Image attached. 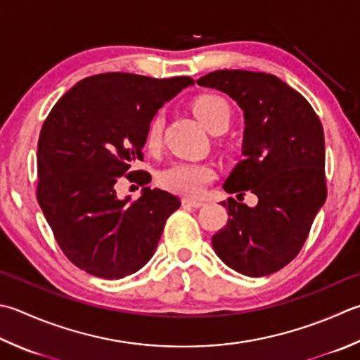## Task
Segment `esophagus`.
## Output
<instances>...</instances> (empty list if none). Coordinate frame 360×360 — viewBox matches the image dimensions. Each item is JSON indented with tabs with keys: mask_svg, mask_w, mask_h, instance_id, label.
Instances as JSON below:
<instances>
[{
	"mask_svg": "<svg viewBox=\"0 0 360 360\" xmlns=\"http://www.w3.org/2000/svg\"><path fill=\"white\" fill-rule=\"evenodd\" d=\"M181 203H183V205H185V207H193V208H200V207L205 205V202L198 200V199H188V198L183 199Z\"/></svg>",
	"mask_w": 360,
	"mask_h": 360,
	"instance_id": "obj_1",
	"label": "esophagus"
}]
</instances>
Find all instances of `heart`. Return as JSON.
<instances>
[{"instance_id": "1", "label": "heart", "mask_w": 360, "mask_h": 360, "mask_svg": "<svg viewBox=\"0 0 360 360\" xmlns=\"http://www.w3.org/2000/svg\"><path fill=\"white\" fill-rule=\"evenodd\" d=\"M191 108L195 117L208 128V131L214 134L227 131L232 124V106L226 98L216 94H203L193 101ZM162 130H165V116L162 112H155L148 120L146 130V144L150 150L161 146ZM214 177V167L208 162L175 161L158 174V183L172 193L198 195Z\"/></svg>"}]
</instances>
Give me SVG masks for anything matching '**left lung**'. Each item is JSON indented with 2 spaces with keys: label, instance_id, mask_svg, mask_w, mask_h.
Returning <instances> with one entry per match:
<instances>
[{
  "label": "left lung",
  "instance_id": "1",
  "mask_svg": "<svg viewBox=\"0 0 360 360\" xmlns=\"http://www.w3.org/2000/svg\"><path fill=\"white\" fill-rule=\"evenodd\" d=\"M198 84L227 94L244 111V160L224 189L259 198L255 207L221 202L229 221L212 236L214 252L244 276L273 274L300 254L326 200L323 125L309 101L274 75L216 70Z\"/></svg>",
  "mask_w": 360,
  "mask_h": 360
}]
</instances>
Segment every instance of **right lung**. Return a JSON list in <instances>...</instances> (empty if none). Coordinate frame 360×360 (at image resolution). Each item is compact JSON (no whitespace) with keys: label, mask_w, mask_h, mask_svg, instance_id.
Listing matches in <instances>:
<instances>
[{"label":"right lung","mask_w":360,"mask_h":360,"mask_svg":"<svg viewBox=\"0 0 360 360\" xmlns=\"http://www.w3.org/2000/svg\"><path fill=\"white\" fill-rule=\"evenodd\" d=\"M191 84L189 77L100 73L81 79L53 106L37 144V202L75 266L112 281L152 259L180 200L150 188H142L139 199H119L116 183L125 177L146 186L152 180L146 171H131L144 158L148 120Z\"/></svg>","instance_id":"right-lung-1"}]
</instances>
